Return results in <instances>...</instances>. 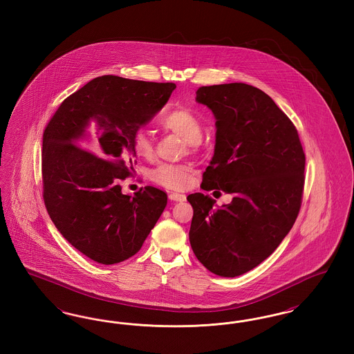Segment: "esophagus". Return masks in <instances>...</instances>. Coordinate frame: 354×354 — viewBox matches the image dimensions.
I'll list each match as a JSON object with an SVG mask.
<instances>
[{
  "instance_id": "34e87169",
  "label": "esophagus",
  "mask_w": 354,
  "mask_h": 354,
  "mask_svg": "<svg viewBox=\"0 0 354 354\" xmlns=\"http://www.w3.org/2000/svg\"><path fill=\"white\" fill-rule=\"evenodd\" d=\"M169 198L171 201H175V202H185V195H183V194H178V192H171L169 195Z\"/></svg>"
}]
</instances>
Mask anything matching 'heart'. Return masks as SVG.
Wrapping results in <instances>:
<instances>
[{
  "instance_id": "heart-1",
  "label": "heart",
  "mask_w": 354,
  "mask_h": 354,
  "mask_svg": "<svg viewBox=\"0 0 354 354\" xmlns=\"http://www.w3.org/2000/svg\"><path fill=\"white\" fill-rule=\"evenodd\" d=\"M160 124L175 134L180 135L187 143L195 146L201 142L203 134L202 122L188 109H174L165 113ZM135 153L145 159H151L155 153L153 140L147 130L138 129L131 136ZM152 180L169 189H183L191 180V169L185 165L163 163L150 174Z\"/></svg>"
}]
</instances>
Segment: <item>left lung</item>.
<instances>
[{"label":"left lung","instance_id":"obj_1","mask_svg":"<svg viewBox=\"0 0 354 354\" xmlns=\"http://www.w3.org/2000/svg\"><path fill=\"white\" fill-rule=\"evenodd\" d=\"M196 101L216 118L215 152L201 187L234 198L215 208L209 195L187 196L194 208L189 243L207 270L235 277L264 261L293 227L305 153L292 120L257 87L202 86Z\"/></svg>","mask_w":354,"mask_h":354}]
</instances>
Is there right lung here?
I'll list each match as a JSON object with an SVG mask.
<instances>
[{
    "label": "right lung",
    "mask_w": 354,
    "mask_h": 354,
    "mask_svg": "<svg viewBox=\"0 0 354 354\" xmlns=\"http://www.w3.org/2000/svg\"><path fill=\"white\" fill-rule=\"evenodd\" d=\"M176 84L94 78L61 103L42 139L44 202L57 230L88 259L117 264L138 252L167 205L146 185L120 182L133 171L131 136L167 103Z\"/></svg>",
    "instance_id": "1"
}]
</instances>
